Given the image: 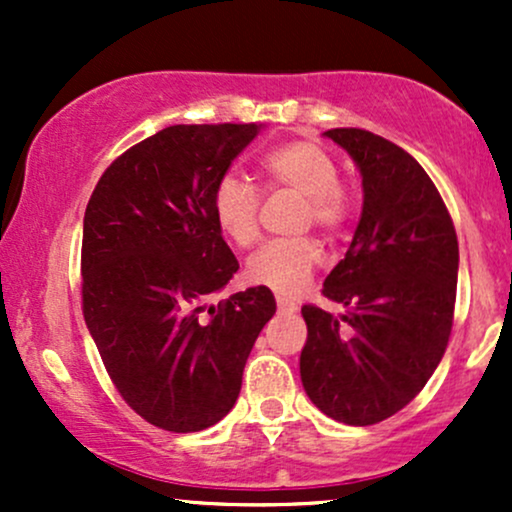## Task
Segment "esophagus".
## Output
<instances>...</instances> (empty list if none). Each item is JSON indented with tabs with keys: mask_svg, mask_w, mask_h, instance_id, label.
<instances>
[{
	"mask_svg": "<svg viewBox=\"0 0 512 512\" xmlns=\"http://www.w3.org/2000/svg\"><path fill=\"white\" fill-rule=\"evenodd\" d=\"M276 305H279L281 313H296V310H298V305L293 303V301H289V298H284V296L276 298Z\"/></svg>",
	"mask_w": 512,
	"mask_h": 512,
	"instance_id": "1",
	"label": "esophagus"
}]
</instances>
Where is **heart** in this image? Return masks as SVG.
Returning <instances> with one entry per match:
<instances>
[{
    "mask_svg": "<svg viewBox=\"0 0 512 512\" xmlns=\"http://www.w3.org/2000/svg\"><path fill=\"white\" fill-rule=\"evenodd\" d=\"M262 173L269 185L289 187L305 197V223L327 233L342 231L351 216V199L339 185L332 154L310 139H291L262 154ZM211 216L228 243L248 248L260 236V192L243 175L223 173L211 190ZM322 250L315 240H272L245 264V279L279 296H298L313 279Z\"/></svg>",
    "mask_w": 512,
    "mask_h": 512,
    "instance_id": "1",
    "label": "heart"
}]
</instances>
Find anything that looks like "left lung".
<instances>
[{"label": "left lung", "mask_w": 512, "mask_h": 512, "mask_svg": "<svg viewBox=\"0 0 512 512\" xmlns=\"http://www.w3.org/2000/svg\"><path fill=\"white\" fill-rule=\"evenodd\" d=\"M325 137L361 170L363 211L322 293L344 315L303 305L301 380L322 414L349 426L390 419L424 390L448 346L455 313V226L414 156L356 127Z\"/></svg>", "instance_id": "obj_1"}]
</instances>
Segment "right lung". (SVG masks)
Returning a JSON list of instances; mask_svg holds the SVG:
<instances>
[{"label": "right lung", "instance_id": "obj_1", "mask_svg": "<svg viewBox=\"0 0 512 512\" xmlns=\"http://www.w3.org/2000/svg\"><path fill=\"white\" fill-rule=\"evenodd\" d=\"M262 125H173L117 156L88 199L84 320L117 392L163 431L195 433L233 409L272 291L209 305L238 260L211 190Z\"/></svg>", "mask_w": 512, "mask_h": 512}]
</instances>
